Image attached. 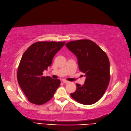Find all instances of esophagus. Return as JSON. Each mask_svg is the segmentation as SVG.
<instances>
[{
    "label": "esophagus",
    "mask_w": 131,
    "mask_h": 131,
    "mask_svg": "<svg viewBox=\"0 0 131 131\" xmlns=\"http://www.w3.org/2000/svg\"><path fill=\"white\" fill-rule=\"evenodd\" d=\"M62 81H63V82L64 83H69V81H67V80H63Z\"/></svg>",
    "instance_id": "esophagus-1"
}]
</instances>
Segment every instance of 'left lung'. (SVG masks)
Instances as JSON below:
<instances>
[{"label": "left lung", "instance_id": "left-lung-1", "mask_svg": "<svg viewBox=\"0 0 131 131\" xmlns=\"http://www.w3.org/2000/svg\"><path fill=\"white\" fill-rule=\"evenodd\" d=\"M66 46L78 59L80 70L85 74L83 85L76 83L71 97L83 105H91L102 97L110 81V63L106 54L91 40L67 42Z\"/></svg>", "mask_w": 131, "mask_h": 131}]
</instances>
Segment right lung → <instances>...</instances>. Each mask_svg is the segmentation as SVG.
<instances>
[{
  "instance_id": "right-lung-1",
  "label": "right lung",
  "mask_w": 131,
  "mask_h": 131,
  "mask_svg": "<svg viewBox=\"0 0 131 131\" xmlns=\"http://www.w3.org/2000/svg\"><path fill=\"white\" fill-rule=\"evenodd\" d=\"M65 43L38 41L32 44L23 54L17 71V80L31 103L40 105L47 103L59 87V80L43 76V72L51 66L54 56Z\"/></svg>"
}]
</instances>
